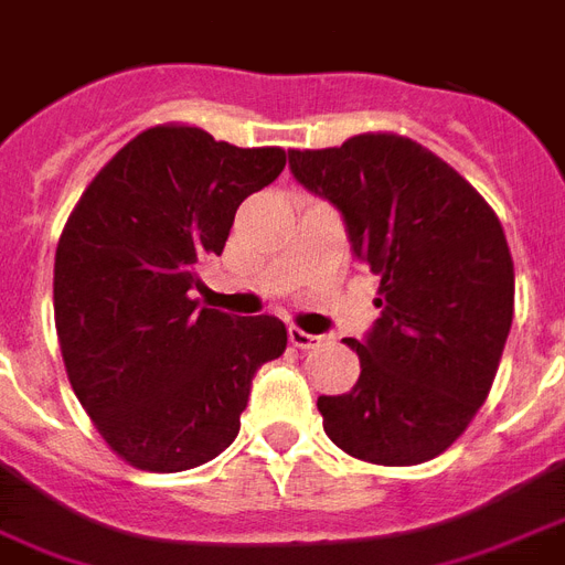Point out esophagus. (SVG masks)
<instances>
[{
    "mask_svg": "<svg viewBox=\"0 0 565 565\" xmlns=\"http://www.w3.org/2000/svg\"><path fill=\"white\" fill-rule=\"evenodd\" d=\"M322 334H308V331L296 329V326H290V343L292 347H299V350H317L322 343Z\"/></svg>",
    "mask_w": 565,
    "mask_h": 565,
    "instance_id": "obj_1",
    "label": "esophagus"
}]
</instances>
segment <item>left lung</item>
<instances>
[{
  "mask_svg": "<svg viewBox=\"0 0 565 565\" xmlns=\"http://www.w3.org/2000/svg\"><path fill=\"white\" fill-rule=\"evenodd\" d=\"M290 171L338 206L352 254L382 278V317L364 340L347 338L359 382L317 399L326 436L373 465L436 459L489 397L510 334L515 273L498 215L397 132L290 150Z\"/></svg>",
  "mask_w": 565,
  "mask_h": 565,
  "instance_id": "obj_1",
  "label": "left lung"
}]
</instances>
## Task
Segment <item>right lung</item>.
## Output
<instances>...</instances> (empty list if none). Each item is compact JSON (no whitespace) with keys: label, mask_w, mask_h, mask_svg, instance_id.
I'll use <instances>...</instances> for the list:
<instances>
[{"label":"right lung","mask_w":565,"mask_h":565,"mask_svg":"<svg viewBox=\"0 0 565 565\" xmlns=\"http://www.w3.org/2000/svg\"><path fill=\"white\" fill-rule=\"evenodd\" d=\"M287 166L189 124L127 141L82 192L55 248V331L73 394L132 468L174 473L239 433L252 376L287 350L278 317H231L189 296L236 206Z\"/></svg>","instance_id":"right-lung-1"}]
</instances>
